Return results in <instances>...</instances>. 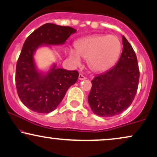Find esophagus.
Here are the masks:
<instances>
[{
	"instance_id": "obj_1",
	"label": "esophagus",
	"mask_w": 157,
	"mask_h": 157,
	"mask_svg": "<svg viewBox=\"0 0 157 157\" xmlns=\"http://www.w3.org/2000/svg\"><path fill=\"white\" fill-rule=\"evenodd\" d=\"M86 77H84L82 75H81V74L79 75V80H86Z\"/></svg>"
}]
</instances>
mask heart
<instances>
[{"instance_id": "b5f03b06", "label": "heart", "mask_w": 157, "mask_h": 157, "mask_svg": "<svg viewBox=\"0 0 157 157\" xmlns=\"http://www.w3.org/2000/svg\"><path fill=\"white\" fill-rule=\"evenodd\" d=\"M75 48L68 50L74 65H80L82 58L88 59V67L92 71L102 72L112 67L118 60L121 44L115 36L97 34L77 41Z\"/></svg>"}]
</instances>
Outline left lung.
Here are the masks:
<instances>
[{"instance_id":"obj_1","label":"left lung","mask_w":157,"mask_h":157,"mask_svg":"<svg viewBox=\"0 0 157 157\" xmlns=\"http://www.w3.org/2000/svg\"><path fill=\"white\" fill-rule=\"evenodd\" d=\"M122 42V53L116 65L91 80L88 103L99 116L112 117L123 113L137 93L140 78L137 56L124 36Z\"/></svg>"}]
</instances>
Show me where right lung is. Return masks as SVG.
Listing matches in <instances>:
<instances>
[{"label":"right lung","instance_id":"1","mask_svg":"<svg viewBox=\"0 0 157 157\" xmlns=\"http://www.w3.org/2000/svg\"><path fill=\"white\" fill-rule=\"evenodd\" d=\"M76 31L68 26L46 23L25 41L17 63L15 82L20 100L32 111L49 113L56 109L79 76L77 71L58 68L56 63L48 71H40L35 62L36 51L43 46L63 44Z\"/></svg>","mask_w":157,"mask_h":157}]
</instances>
